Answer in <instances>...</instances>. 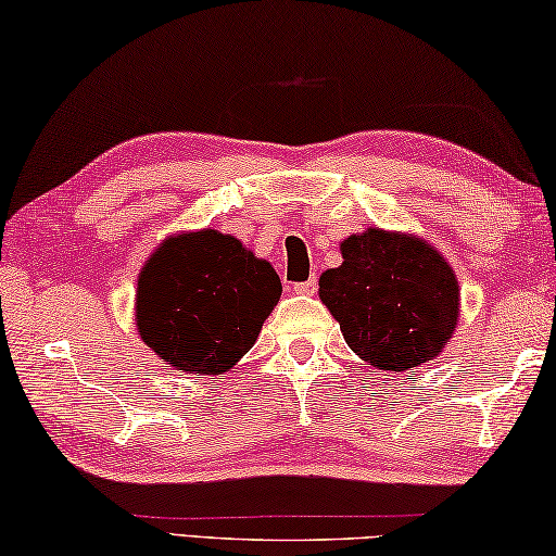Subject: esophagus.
Wrapping results in <instances>:
<instances>
[{
    "label": "esophagus",
    "mask_w": 556,
    "mask_h": 556,
    "mask_svg": "<svg viewBox=\"0 0 556 556\" xmlns=\"http://www.w3.org/2000/svg\"><path fill=\"white\" fill-rule=\"evenodd\" d=\"M293 288L300 295H313L317 290V278H307V280H303V283H295Z\"/></svg>",
    "instance_id": "34e87169"
}]
</instances>
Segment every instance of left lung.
Listing matches in <instances>:
<instances>
[{"instance_id": "1", "label": "left lung", "mask_w": 556, "mask_h": 556, "mask_svg": "<svg viewBox=\"0 0 556 556\" xmlns=\"http://www.w3.org/2000/svg\"><path fill=\"white\" fill-rule=\"evenodd\" d=\"M342 266L320 298L350 348L371 367L404 371L433 359L458 323V280L429 243L367 229L342 241Z\"/></svg>"}]
</instances>
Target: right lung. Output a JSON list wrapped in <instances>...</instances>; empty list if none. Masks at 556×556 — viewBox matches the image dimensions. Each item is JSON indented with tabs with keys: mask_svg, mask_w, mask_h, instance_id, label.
Returning a JSON list of instances; mask_svg holds the SVG:
<instances>
[{
	"mask_svg": "<svg viewBox=\"0 0 556 556\" xmlns=\"http://www.w3.org/2000/svg\"><path fill=\"white\" fill-rule=\"evenodd\" d=\"M280 293L270 263L233 236H172L140 273V338L172 367L222 375L253 348Z\"/></svg>",
	"mask_w": 556,
	"mask_h": 556,
	"instance_id": "obj_1",
	"label": "right lung"
}]
</instances>
